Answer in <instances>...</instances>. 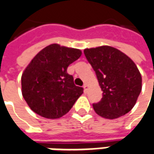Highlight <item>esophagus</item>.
Wrapping results in <instances>:
<instances>
[{"label": "esophagus", "mask_w": 154, "mask_h": 154, "mask_svg": "<svg viewBox=\"0 0 154 154\" xmlns=\"http://www.w3.org/2000/svg\"><path fill=\"white\" fill-rule=\"evenodd\" d=\"M83 88H84V91H85V92H87V91H88V88H89V87H88V85H87V84H84Z\"/></svg>", "instance_id": "obj_1"}]
</instances>
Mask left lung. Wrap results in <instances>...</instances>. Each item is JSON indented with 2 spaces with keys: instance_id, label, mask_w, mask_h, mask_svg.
<instances>
[{
  "instance_id": "left-lung-1",
  "label": "left lung",
  "mask_w": 154,
  "mask_h": 154,
  "mask_svg": "<svg viewBox=\"0 0 154 154\" xmlns=\"http://www.w3.org/2000/svg\"><path fill=\"white\" fill-rule=\"evenodd\" d=\"M84 54L103 91L101 100L93 104L96 113L113 119L132 110L142 90V77L135 63L110 46L86 48Z\"/></svg>"
}]
</instances>
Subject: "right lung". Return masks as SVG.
<instances>
[{
    "mask_svg": "<svg viewBox=\"0 0 154 154\" xmlns=\"http://www.w3.org/2000/svg\"><path fill=\"white\" fill-rule=\"evenodd\" d=\"M81 55L80 49L53 44L32 59L22 74L21 87L23 97L34 112L57 119L71 110L83 88L74 84L67 69Z\"/></svg>",
    "mask_w": 154,
    "mask_h": 154,
    "instance_id": "add662e5",
    "label": "right lung"
}]
</instances>
